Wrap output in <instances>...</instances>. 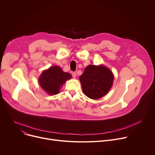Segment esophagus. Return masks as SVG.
I'll list each match as a JSON object with an SVG mask.
<instances>
[{"instance_id": "1", "label": "esophagus", "mask_w": 155, "mask_h": 155, "mask_svg": "<svg viewBox=\"0 0 155 155\" xmlns=\"http://www.w3.org/2000/svg\"><path fill=\"white\" fill-rule=\"evenodd\" d=\"M72 77H73V78H75L76 77V76H77V73H75V72H74V71H73V72H72Z\"/></svg>"}]
</instances>
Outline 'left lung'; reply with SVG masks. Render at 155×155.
Returning a JSON list of instances; mask_svg holds the SVG:
<instances>
[{"label":"left lung","instance_id":"left-lung-1","mask_svg":"<svg viewBox=\"0 0 155 155\" xmlns=\"http://www.w3.org/2000/svg\"><path fill=\"white\" fill-rule=\"evenodd\" d=\"M84 94L92 99L106 95L113 84L112 72L104 65H88L79 77Z\"/></svg>","mask_w":155,"mask_h":155}]
</instances>
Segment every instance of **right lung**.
Here are the masks:
<instances>
[{"mask_svg":"<svg viewBox=\"0 0 155 155\" xmlns=\"http://www.w3.org/2000/svg\"><path fill=\"white\" fill-rule=\"evenodd\" d=\"M71 78L69 73L64 72L58 66H53L42 72L38 81L40 86L49 95L57 94L60 87Z\"/></svg>","mask_w":155,"mask_h":155,"instance_id":"1","label":"right lung"}]
</instances>
